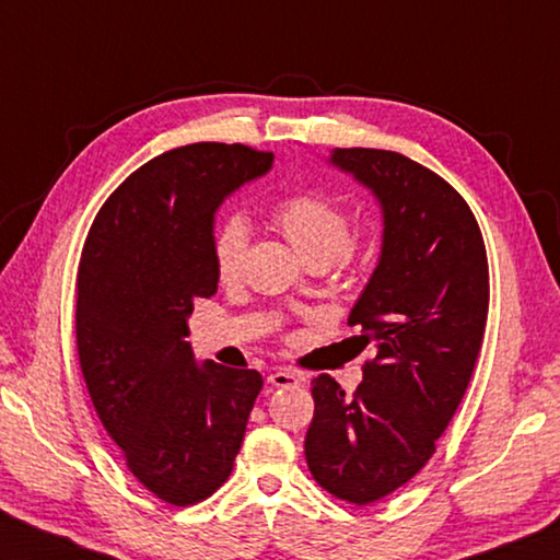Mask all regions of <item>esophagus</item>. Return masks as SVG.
I'll return each instance as SVG.
<instances>
[{
	"label": "esophagus",
	"instance_id": "34e87169",
	"mask_svg": "<svg viewBox=\"0 0 560 560\" xmlns=\"http://www.w3.org/2000/svg\"><path fill=\"white\" fill-rule=\"evenodd\" d=\"M267 381L273 388H293V386H301L303 376L293 374V371H287V369H279V371H273V374H269Z\"/></svg>",
	"mask_w": 560,
	"mask_h": 560
}]
</instances>
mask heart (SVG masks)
I'll return each mask as SVG.
<instances>
[{
    "label": "heart",
    "mask_w": 560,
    "mask_h": 560,
    "mask_svg": "<svg viewBox=\"0 0 560 560\" xmlns=\"http://www.w3.org/2000/svg\"><path fill=\"white\" fill-rule=\"evenodd\" d=\"M273 223L308 265H330L352 257V215L332 196L305 189L283 196L271 208ZM249 225L243 215H228L213 233V267L221 281H235L243 269Z\"/></svg>",
    "instance_id": "b5f03b06"
}]
</instances>
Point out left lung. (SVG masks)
I'll return each mask as SVG.
<instances>
[{
	"instance_id": "obj_1",
	"label": "left lung",
	"mask_w": 560,
	"mask_h": 560,
	"mask_svg": "<svg viewBox=\"0 0 560 560\" xmlns=\"http://www.w3.org/2000/svg\"><path fill=\"white\" fill-rule=\"evenodd\" d=\"M330 164L383 213L378 265L349 313L374 345L354 396L313 378L305 462L335 498L369 505L420 474L468 388L488 320V257L452 184L400 152L335 148Z\"/></svg>"
}]
</instances>
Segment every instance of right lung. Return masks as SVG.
<instances>
[{
	"mask_svg": "<svg viewBox=\"0 0 560 560\" xmlns=\"http://www.w3.org/2000/svg\"><path fill=\"white\" fill-rule=\"evenodd\" d=\"M271 152L194 142L108 196L77 271V352L108 436L142 486L186 508L221 488L259 390L255 369L196 361L189 315L218 291L215 211L265 177Z\"/></svg>",
	"mask_w": 560,
	"mask_h": 560,
	"instance_id": "add662e5",
	"label": "right lung"
}]
</instances>
